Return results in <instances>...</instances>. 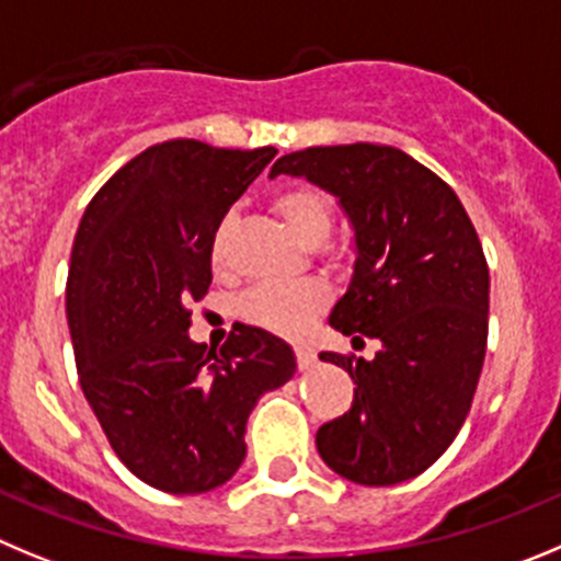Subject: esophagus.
Returning <instances> with one entry per match:
<instances>
[{
  "label": "esophagus",
  "instance_id": "34e87169",
  "mask_svg": "<svg viewBox=\"0 0 561 561\" xmlns=\"http://www.w3.org/2000/svg\"><path fill=\"white\" fill-rule=\"evenodd\" d=\"M293 352H296V365L301 370H307V368H312V365H316V352H312L310 345H296Z\"/></svg>",
  "mask_w": 561,
  "mask_h": 561
}]
</instances>
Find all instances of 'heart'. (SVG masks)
Wrapping results in <instances>:
<instances>
[{
	"mask_svg": "<svg viewBox=\"0 0 561 561\" xmlns=\"http://www.w3.org/2000/svg\"><path fill=\"white\" fill-rule=\"evenodd\" d=\"M274 209L290 227V232L307 245L323 243L332 232V202L310 185H293L279 191L274 196ZM232 229L234 218L224 216L216 227V234H213V243H209L213 268L221 271V274L232 268ZM329 298H332V293L321 279L268 282V285H260L245 293L243 301H240V312H243L245 321L265 329V332L298 337L310 329L316 316L327 310Z\"/></svg>",
	"mask_w": 561,
	"mask_h": 561,
	"instance_id": "b5f03b06",
	"label": "heart"
}]
</instances>
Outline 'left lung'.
Here are the masks:
<instances>
[{
    "label": "left lung",
    "mask_w": 561,
    "mask_h": 561,
    "mask_svg": "<svg viewBox=\"0 0 561 561\" xmlns=\"http://www.w3.org/2000/svg\"><path fill=\"white\" fill-rule=\"evenodd\" d=\"M279 174L340 198L357 260L329 323L381 340L374 359L321 354L357 387L352 410L318 428V454L365 486L415 479L459 434L484 365L490 271L479 234L451 185L392 146L290 151L271 169Z\"/></svg>",
    "instance_id": "left-lung-1"
}]
</instances>
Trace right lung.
<instances>
[{
  "instance_id": "right-lung-1",
  "label": "right lung",
  "mask_w": 561,
  "mask_h": 561,
  "mask_svg": "<svg viewBox=\"0 0 561 561\" xmlns=\"http://www.w3.org/2000/svg\"><path fill=\"white\" fill-rule=\"evenodd\" d=\"M274 154L149 146L99 187L77 229L66 316L82 392L115 457L162 493L232 479L256 399L296 374L290 345L265 329L240 323L218 354L187 337L216 227Z\"/></svg>"
}]
</instances>
